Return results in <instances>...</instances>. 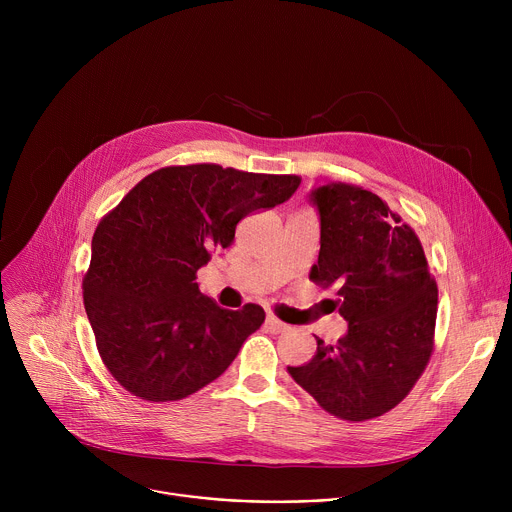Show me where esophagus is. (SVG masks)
<instances>
[{"label":"esophagus","instance_id":"34e87169","mask_svg":"<svg viewBox=\"0 0 512 512\" xmlns=\"http://www.w3.org/2000/svg\"><path fill=\"white\" fill-rule=\"evenodd\" d=\"M265 328H267L269 332H273V334H279V332H283L287 326H285L283 322H279L275 316L269 314V316L265 318Z\"/></svg>","mask_w":512,"mask_h":512}]
</instances>
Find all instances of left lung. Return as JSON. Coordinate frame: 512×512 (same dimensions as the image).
I'll use <instances>...</instances> for the list:
<instances>
[{
    "mask_svg": "<svg viewBox=\"0 0 512 512\" xmlns=\"http://www.w3.org/2000/svg\"><path fill=\"white\" fill-rule=\"evenodd\" d=\"M320 216V255L310 279L338 285L332 302L348 322L336 344L316 338L302 367H287L328 413L373 419L405 399L433 350L437 285L423 247L377 194L352 184L310 192Z\"/></svg>",
    "mask_w": 512,
    "mask_h": 512,
    "instance_id": "1",
    "label": "left lung"
}]
</instances>
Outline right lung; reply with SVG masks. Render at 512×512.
Segmentation results:
<instances>
[{
    "mask_svg": "<svg viewBox=\"0 0 512 512\" xmlns=\"http://www.w3.org/2000/svg\"><path fill=\"white\" fill-rule=\"evenodd\" d=\"M298 186V176L172 166L145 176L103 218L83 296L121 387L145 401H178L229 369L265 312L221 308L198 289L196 271L233 243L241 218L289 200Z\"/></svg>",
    "mask_w": 512,
    "mask_h": 512,
    "instance_id": "add662e5",
    "label": "right lung"
}]
</instances>
